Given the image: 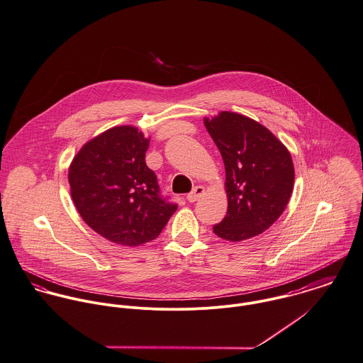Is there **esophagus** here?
<instances>
[{
    "label": "esophagus",
    "mask_w": 363,
    "mask_h": 363,
    "mask_svg": "<svg viewBox=\"0 0 363 363\" xmlns=\"http://www.w3.org/2000/svg\"><path fill=\"white\" fill-rule=\"evenodd\" d=\"M205 194V187L203 186H197L190 194H187V201L189 202H196L197 199Z\"/></svg>",
    "instance_id": "1"
}]
</instances>
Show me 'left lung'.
Here are the masks:
<instances>
[{
	"label": "left lung",
	"instance_id": "1",
	"mask_svg": "<svg viewBox=\"0 0 363 363\" xmlns=\"http://www.w3.org/2000/svg\"><path fill=\"white\" fill-rule=\"evenodd\" d=\"M226 170L228 213L213 233L242 241L267 230L284 212L294 189V164L286 145L257 121L229 111L203 118Z\"/></svg>",
	"mask_w": 363,
	"mask_h": 363
}]
</instances>
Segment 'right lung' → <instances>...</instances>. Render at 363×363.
Returning a JSON list of instances; mask_svg holds the SVG:
<instances>
[{"label": "right lung", "instance_id": "obj_1", "mask_svg": "<svg viewBox=\"0 0 363 363\" xmlns=\"http://www.w3.org/2000/svg\"><path fill=\"white\" fill-rule=\"evenodd\" d=\"M148 144L137 128L115 126L89 140L69 166L77 212L115 244L137 247L157 238L177 209L160 196L157 176L145 164Z\"/></svg>", "mask_w": 363, "mask_h": 363}]
</instances>
